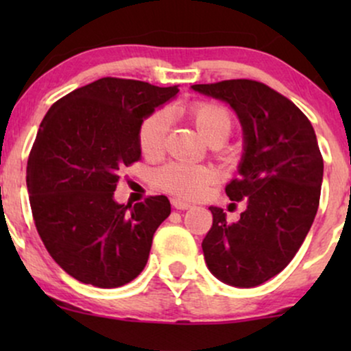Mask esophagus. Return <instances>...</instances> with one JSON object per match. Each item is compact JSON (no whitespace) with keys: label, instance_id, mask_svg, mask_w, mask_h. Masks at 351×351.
I'll return each mask as SVG.
<instances>
[{"label":"esophagus","instance_id":"obj_1","mask_svg":"<svg viewBox=\"0 0 351 351\" xmlns=\"http://www.w3.org/2000/svg\"><path fill=\"white\" fill-rule=\"evenodd\" d=\"M171 204H173V208H175V209H188V208H191V204L184 203V201H181V199H171Z\"/></svg>","mask_w":351,"mask_h":351}]
</instances>
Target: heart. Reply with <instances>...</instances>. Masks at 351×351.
Listing matches in <instances>:
<instances>
[{"mask_svg": "<svg viewBox=\"0 0 351 351\" xmlns=\"http://www.w3.org/2000/svg\"><path fill=\"white\" fill-rule=\"evenodd\" d=\"M198 134L208 143L215 140H226L232 128V119L224 106L208 100H196L186 108ZM168 132L167 112H153L138 128V147L143 155L156 156L163 150ZM213 180V171L204 167H191L183 163H170L155 173L156 186L170 195L184 199L199 198Z\"/></svg>", "mask_w": 351, "mask_h": 351, "instance_id": "1", "label": "heart"}]
</instances>
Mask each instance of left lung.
I'll list each match as a JSON object with an SVG mask.
<instances>
[{
	"mask_svg": "<svg viewBox=\"0 0 351 351\" xmlns=\"http://www.w3.org/2000/svg\"><path fill=\"white\" fill-rule=\"evenodd\" d=\"M193 90L228 102L239 117L244 153L239 176L226 186L247 208L229 224L211 206L213 226L203 239L208 269L234 287H256L293 259L315 219L324 158L315 132L292 100L251 79L195 84Z\"/></svg>",
	"mask_w": 351,
	"mask_h": 351,
	"instance_id": "8db88e82",
	"label": "left lung"
}]
</instances>
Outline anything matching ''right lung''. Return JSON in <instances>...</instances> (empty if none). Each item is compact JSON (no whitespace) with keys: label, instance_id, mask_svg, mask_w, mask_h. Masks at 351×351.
<instances>
[{"label":"right lung","instance_id":"add662e5","mask_svg":"<svg viewBox=\"0 0 351 351\" xmlns=\"http://www.w3.org/2000/svg\"><path fill=\"white\" fill-rule=\"evenodd\" d=\"M178 94V86L102 77L47 110L27 158L34 224L47 252L84 284L114 289L147 265L153 234L170 216L167 196L114 199L120 170L138 162L143 119Z\"/></svg>","mask_w":351,"mask_h":351}]
</instances>
